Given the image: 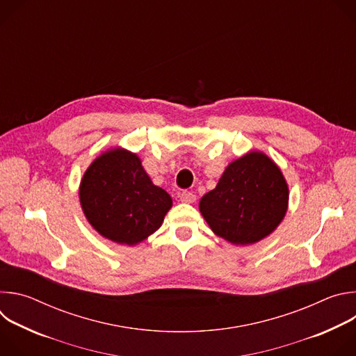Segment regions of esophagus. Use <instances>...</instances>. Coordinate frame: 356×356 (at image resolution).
<instances>
[{
  "instance_id": "34e87169",
  "label": "esophagus",
  "mask_w": 356,
  "mask_h": 356,
  "mask_svg": "<svg viewBox=\"0 0 356 356\" xmlns=\"http://www.w3.org/2000/svg\"><path fill=\"white\" fill-rule=\"evenodd\" d=\"M179 198L181 202H186V204H191V202L195 201V194H193L191 191H181L179 194Z\"/></svg>"
}]
</instances>
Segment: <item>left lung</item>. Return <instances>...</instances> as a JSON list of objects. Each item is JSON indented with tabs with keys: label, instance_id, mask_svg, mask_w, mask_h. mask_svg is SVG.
Returning <instances> with one entry per match:
<instances>
[{
	"label": "left lung",
	"instance_id": "8db88e82",
	"mask_svg": "<svg viewBox=\"0 0 356 356\" xmlns=\"http://www.w3.org/2000/svg\"><path fill=\"white\" fill-rule=\"evenodd\" d=\"M211 231L232 245H252L269 236L289 209V184L280 168L261 150L231 162L214 190L198 204Z\"/></svg>",
	"mask_w": 356,
	"mask_h": 356
}]
</instances>
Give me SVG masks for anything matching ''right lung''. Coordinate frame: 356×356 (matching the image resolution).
<instances>
[{
	"instance_id": "right-lung-1",
	"label": "right lung",
	"mask_w": 356,
	"mask_h": 356,
	"mask_svg": "<svg viewBox=\"0 0 356 356\" xmlns=\"http://www.w3.org/2000/svg\"><path fill=\"white\" fill-rule=\"evenodd\" d=\"M79 198L88 224L101 236L128 246L156 232L173 206L172 197L152 183L140 158L121 146L91 162Z\"/></svg>"
}]
</instances>
